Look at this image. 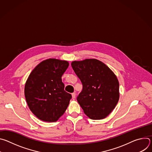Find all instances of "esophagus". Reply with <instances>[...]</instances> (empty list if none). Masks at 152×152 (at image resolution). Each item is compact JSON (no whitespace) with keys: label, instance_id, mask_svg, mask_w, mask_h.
Here are the masks:
<instances>
[{"label":"esophagus","instance_id":"34e87169","mask_svg":"<svg viewBox=\"0 0 152 152\" xmlns=\"http://www.w3.org/2000/svg\"><path fill=\"white\" fill-rule=\"evenodd\" d=\"M72 99H73V100H75V98H76V93H73L72 94Z\"/></svg>","mask_w":152,"mask_h":152}]
</instances>
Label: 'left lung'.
<instances>
[{"label":"left lung","mask_w":152,"mask_h":152,"mask_svg":"<svg viewBox=\"0 0 152 152\" xmlns=\"http://www.w3.org/2000/svg\"><path fill=\"white\" fill-rule=\"evenodd\" d=\"M72 67L82 84L77 100L84 113L93 120L104 118L119 100V82L112 70L95 59L73 61Z\"/></svg>","instance_id":"8db88e82"}]
</instances>
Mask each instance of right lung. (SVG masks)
I'll use <instances>...</instances> for the list:
<instances>
[{
  "label": "right lung",
  "instance_id": "1",
  "mask_svg": "<svg viewBox=\"0 0 152 152\" xmlns=\"http://www.w3.org/2000/svg\"><path fill=\"white\" fill-rule=\"evenodd\" d=\"M69 66L66 61L46 59L29 76L25 96L30 110L39 120L56 121L67 110L72 95L64 90L61 77Z\"/></svg>",
  "mask_w": 152,
  "mask_h": 152
}]
</instances>
